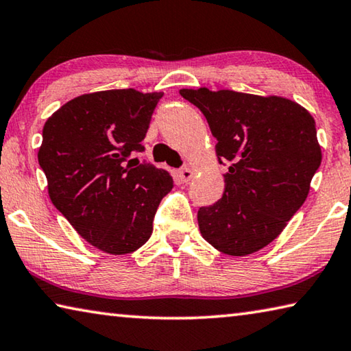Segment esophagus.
Masks as SVG:
<instances>
[{"label":"esophagus","instance_id":"34e87169","mask_svg":"<svg viewBox=\"0 0 351 351\" xmlns=\"http://www.w3.org/2000/svg\"><path fill=\"white\" fill-rule=\"evenodd\" d=\"M192 178H193V170H192V169L182 167V169L180 170V180H181L182 182H189L190 180H192Z\"/></svg>","mask_w":351,"mask_h":351}]
</instances>
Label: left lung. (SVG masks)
<instances>
[{"instance_id": "left-lung-1", "label": "left lung", "mask_w": 351, "mask_h": 351, "mask_svg": "<svg viewBox=\"0 0 351 351\" xmlns=\"http://www.w3.org/2000/svg\"><path fill=\"white\" fill-rule=\"evenodd\" d=\"M209 123L219 164L229 165L221 199L199 207L201 235L241 257L277 239L305 203L322 153L316 122L289 99L229 90H181Z\"/></svg>"}]
</instances>
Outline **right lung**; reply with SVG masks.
Masks as SVG:
<instances>
[{"label":"right lung","mask_w":351,"mask_h":351,"mask_svg":"<svg viewBox=\"0 0 351 351\" xmlns=\"http://www.w3.org/2000/svg\"><path fill=\"white\" fill-rule=\"evenodd\" d=\"M162 93L83 94L47 119L38 162L52 204L82 239L112 255L139 249L153 232L169 171L133 158Z\"/></svg>","instance_id":"1"}]
</instances>
